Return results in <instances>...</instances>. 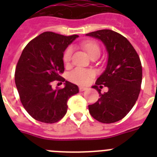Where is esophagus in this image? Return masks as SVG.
<instances>
[{"instance_id":"esophagus-1","label":"esophagus","mask_w":157,"mask_h":157,"mask_svg":"<svg viewBox=\"0 0 157 157\" xmlns=\"http://www.w3.org/2000/svg\"><path fill=\"white\" fill-rule=\"evenodd\" d=\"M87 90H88V88H87V87H85V86H79V90L81 91V92H82V91Z\"/></svg>"}]
</instances>
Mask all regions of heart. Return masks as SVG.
Listing matches in <instances>:
<instances>
[{
	"label": "heart",
	"mask_w": 157,
	"mask_h": 157,
	"mask_svg": "<svg viewBox=\"0 0 157 157\" xmlns=\"http://www.w3.org/2000/svg\"><path fill=\"white\" fill-rule=\"evenodd\" d=\"M82 46L86 51L89 56L91 58L94 57V56H100L101 48H100V46L98 45V43L88 41L82 43ZM72 52H73V49H72L71 47H68L65 50L63 56V62L65 63H68L71 61ZM93 76H94V72L92 71L82 68V67H76L70 72L69 78H70L71 81L78 83V84H86L90 81Z\"/></svg>",
	"instance_id": "heart-1"
}]
</instances>
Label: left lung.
I'll use <instances>...</instances> for the list:
<instances>
[{
    "label": "left lung",
    "instance_id": "1",
    "mask_svg": "<svg viewBox=\"0 0 157 157\" xmlns=\"http://www.w3.org/2000/svg\"><path fill=\"white\" fill-rule=\"evenodd\" d=\"M102 41L109 57L105 71L92 86L100 94L89 112L103 123L117 122L125 117L138 100L142 80V67L138 53L130 41L112 30H100L86 34ZM109 88L101 94L98 86Z\"/></svg>",
    "mask_w": 157,
    "mask_h": 157
}]
</instances>
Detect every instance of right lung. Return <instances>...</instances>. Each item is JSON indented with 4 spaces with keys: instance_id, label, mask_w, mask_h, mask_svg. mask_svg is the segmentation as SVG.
<instances>
[{
    "instance_id": "1",
    "label": "right lung",
    "mask_w": 157,
    "mask_h": 157,
    "mask_svg": "<svg viewBox=\"0 0 157 157\" xmlns=\"http://www.w3.org/2000/svg\"><path fill=\"white\" fill-rule=\"evenodd\" d=\"M78 35L63 36L44 32L26 45L15 72V82L20 101L29 114L37 121L53 123L67 111V101L78 93L75 84L65 81V87L53 90L55 80L65 81L63 56L65 49Z\"/></svg>"
}]
</instances>
